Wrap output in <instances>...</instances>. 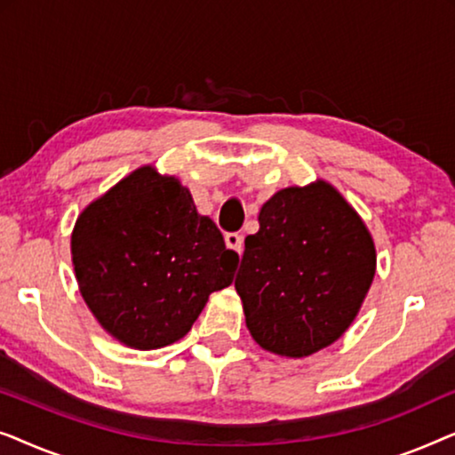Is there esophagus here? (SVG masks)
I'll list each match as a JSON object with an SVG mask.
<instances>
[{
    "mask_svg": "<svg viewBox=\"0 0 455 455\" xmlns=\"http://www.w3.org/2000/svg\"><path fill=\"white\" fill-rule=\"evenodd\" d=\"M226 244H228V248H232V251L240 252V254H242V251H244V238H242V234H238V232H228Z\"/></svg>",
    "mask_w": 455,
    "mask_h": 455,
    "instance_id": "esophagus-1",
    "label": "esophagus"
}]
</instances>
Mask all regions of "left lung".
Here are the masks:
<instances>
[{"instance_id":"1","label":"left lung","mask_w":455,"mask_h":455,"mask_svg":"<svg viewBox=\"0 0 455 455\" xmlns=\"http://www.w3.org/2000/svg\"><path fill=\"white\" fill-rule=\"evenodd\" d=\"M246 235L235 290L265 350L302 358L350 327L375 277V244L333 186L285 188Z\"/></svg>"}]
</instances>
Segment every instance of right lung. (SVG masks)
Listing matches in <instances>:
<instances>
[{
    "label": "right lung",
    "mask_w": 455,
    "mask_h": 455,
    "mask_svg": "<svg viewBox=\"0 0 455 455\" xmlns=\"http://www.w3.org/2000/svg\"><path fill=\"white\" fill-rule=\"evenodd\" d=\"M72 260L97 321L122 344L155 350L190 331L240 259L176 178L140 167L80 213Z\"/></svg>",
    "instance_id": "add662e5"
}]
</instances>
